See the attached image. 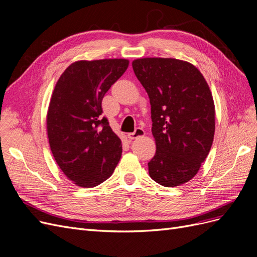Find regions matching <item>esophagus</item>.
<instances>
[{
    "label": "esophagus",
    "instance_id": "esophagus-1",
    "mask_svg": "<svg viewBox=\"0 0 257 257\" xmlns=\"http://www.w3.org/2000/svg\"><path fill=\"white\" fill-rule=\"evenodd\" d=\"M145 135V131L142 128V127H137L135 130V132H133V133H128L127 134V138L128 139H135V138H138V137H142Z\"/></svg>",
    "mask_w": 257,
    "mask_h": 257
}]
</instances>
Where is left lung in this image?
<instances>
[{"mask_svg":"<svg viewBox=\"0 0 257 257\" xmlns=\"http://www.w3.org/2000/svg\"><path fill=\"white\" fill-rule=\"evenodd\" d=\"M134 73L150 98L157 152L149 175L163 186H178L197 174L213 143L214 103L198 69L172 58L134 60Z\"/></svg>","mask_w":257,"mask_h":257,"instance_id":"left-lung-1","label":"left lung"}]
</instances>
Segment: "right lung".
Masks as SVG:
<instances>
[{"mask_svg": "<svg viewBox=\"0 0 257 257\" xmlns=\"http://www.w3.org/2000/svg\"><path fill=\"white\" fill-rule=\"evenodd\" d=\"M127 66L125 59L77 61L54 87L47 113L50 149L62 172L81 188L107 180L121 159V139L102 116V100Z\"/></svg>", "mask_w": 257, "mask_h": 257, "instance_id": "1", "label": "right lung"}]
</instances>
